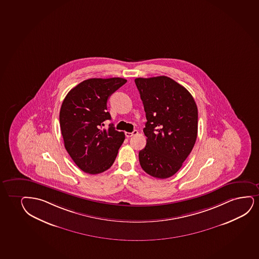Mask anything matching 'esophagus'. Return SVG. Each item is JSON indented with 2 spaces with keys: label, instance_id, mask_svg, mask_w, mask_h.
Wrapping results in <instances>:
<instances>
[{
  "label": "esophagus",
  "instance_id": "1",
  "mask_svg": "<svg viewBox=\"0 0 259 259\" xmlns=\"http://www.w3.org/2000/svg\"><path fill=\"white\" fill-rule=\"evenodd\" d=\"M138 133V131H134L133 132H125V136L127 137V138H131L132 136H134V135H137Z\"/></svg>",
  "mask_w": 259,
  "mask_h": 259
}]
</instances>
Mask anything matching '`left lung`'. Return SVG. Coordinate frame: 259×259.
<instances>
[{"instance_id":"1","label":"left lung","mask_w":259,"mask_h":259,"mask_svg":"<svg viewBox=\"0 0 259 259\" xmlns=\"http://www.w3.org/2000/svg\"><path fill=\"white\" fill-rule=\"evenodd\" d=\"M147 121L146 146L139 162L146 174L170 178L193 150L198 133V108L183 85L166 76L135 79Z\"/></svg>"}]
</instances>
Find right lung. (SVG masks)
I'll return each instance as SVG.
<instances>
[{
	"label": "right lung",
	"instance_id": "1",
	"mask_svg": "<svg viewBox=\"0 0 259 259\" xmlns=\"http://www.w3.org/2000/svg\"><path fill=\"white\" fill-rule=\"evenodd\" d=\"M127 80L122 78L85 79L71 89L64 99L59 123L66 151L80 170L98 174L114 164L125 139L114 124L103 128L110 120L107 102Z\"/></svg>",
	"mask_w": 259,
	"mask_h": 259
}]
</instances>
